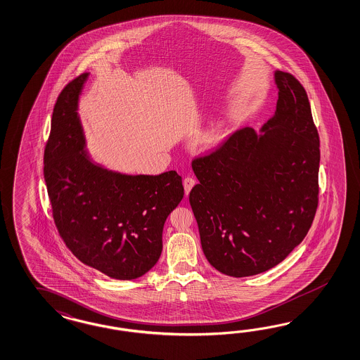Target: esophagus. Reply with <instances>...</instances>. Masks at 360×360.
Wrapping results in <instances>:
<instances>
[{
    "label": "esophagus",
    "instance_id": "1",
    "mask_svg": "<svg viewBox=\"0 0 360 360\" xmlns=\"http://www.w3.org/2000/svg\"><path fill=\"white\" fill-rule=\"evenodd\" d=\"M194 186V178H191V176H187V178H185V179H184V187H185L186 196L190 194V191H191V188H193Z\"/></svg>",
    "mask_w": 360,
    "mask_h": 360
}]
</instances>
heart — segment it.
Instances as JSON below:
<instances>
[{
    "instance_id": "heart-1",
    "label": "heart",
    "mask_w": 360,
    "mask_h": 360,
    "mask_svg": "<svg viewBox=\"0 0 360 360\" xmlns=\"http://www.w3.org/2000/svg\"><path fill=\"white\" fill-rule=\"evenodd\" d=\"M205 143L208 146H214L220 139V128L217 126L211 127L205 134Z\"/></svg>"
}]
</instances>
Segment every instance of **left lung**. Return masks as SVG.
<instances>
[{"mask_svg": "<svg viewBox=\"0 0 360 360\" xmlns=\"http://www.w3.org/2000/svg\"><path fill=\"white\" fill-rule=\"evenodd\" d=\"M276 110L259 129L234 132L193 161L190 193L207 261L228 276L267 271L311 228L319 203L320 139L302 84L274 72Z\"/></svg>", "mask_w": 360, "mask_h": 360, "instance_id": "obj_1", "label": "left lung"}]
</instances>
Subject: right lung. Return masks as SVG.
Returning a JSON list of instances; mask_svg holds the SVG:
<instances>
[{
	"instance_id": "1",
	"label": "right lung",
	"mask_w": 360,
	"mask_h": 360,
	"mask_svg": "<svg viewBox=\"0 0 360 360\" xmlns=\"http://www.w3.org/2000/svg\"><path fill=\"white\" fill-rule=\"evenodd\" d=\"M89 72L60 93L44 150V181L58 233L78 259L107 276L132 281L162 252L167 216L184 199L182 178L126 174L94 161L78 114Z\"/></svg>"
}]
</instances>
